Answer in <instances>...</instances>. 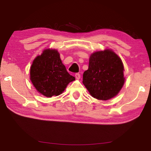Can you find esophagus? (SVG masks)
Returning a JSON list of instances; mask_svg holds the SVG:
<instances>
[{"instance_id":"obj_1","label":"esophagus","mask_w":151,"mask_h":151,"mask_svg":"<svg viewBox=\"0 0 151 151\" xmlns=\"http://www.w3.org/2000/svg\"><path fill=\"white\" fill-rule=\"evenodd\" d=\"M75 78H76V79H80V78H81V75L79 73H76L75 74Z\"/></svg>"}]
</instances>
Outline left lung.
Listing matches in <instances>:
<instances>
[{
	"instance_id": "1",
	"label": "left lung",
	"mask_w": 151,
	"mask_h": 151,
	"mask_svg": "<svg viewBox=\"0 0 151 151\" xmlns=\"http://www.w3.org/2000/svg\"><path fill=\"white\" fill-rule=\"evenodd\" d=\"M124 81L122 60L112 50L91 54L88 70L83 73V83L92 96L98 100H109L118 94Z\"/></svg>"
}]
</instances>
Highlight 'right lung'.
I'll list each match as a JSON object with an SVG mask.
<instances>
[{
	"instance_id": "1",
	"label": "right lung",
	"mask_w": 151,
	"mask_h": 151,
	"mask_svg": "<svg viewBox=\"0 0 151 151\" xmlns=\"http://www.w3.org/2000/svg\"><path fill=\"white\" fill-rule=\"evenodd\" d=\"M30 79L39 93L52 97L62 94L75 78L67 72L58 50L47 48L33 60Z\"/></svg>"
}]
</instances>
